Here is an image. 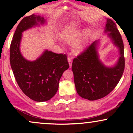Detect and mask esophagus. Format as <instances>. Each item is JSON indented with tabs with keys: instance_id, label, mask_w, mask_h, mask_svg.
<instances>
[{
	"instance_id": "1",
	"label": "esophagus",
	"mask_w": 133,
	"mask_h": 133,
	"mask_svg": "<svg viewBox=\"0 0 133 133\" xmlns=\"http://www.w3.org/2000/svg\"><path fill=\"white\" fill-rule=\"evenodd\" d=\"M68 60L70 68H71L72 62V57H70V56H68Z\"/></svg>"
}]
</instances>
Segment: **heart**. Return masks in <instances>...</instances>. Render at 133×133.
<instances>
[{"instance_id":"heart-1","label":"heart","mask_w":133,"mask_h":133,"mask_svg":"<svg viewBox=\"0 0 133 133\" xmlns=\"http://www.w3.org/2000/svg\"><path fill=\"white\" fill-rule=\"evenodd\" d=\"M81 30L77 25H68L64 30L62 32L61 37L67 43L72 44L74 42L78 39L80 36ZM88 33L84 32L82 36L76 42L73 47V51L76 54H78L84 48L86 44V39L88 37Z\"/></svg>"}]
</instances>
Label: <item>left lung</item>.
Instances as JSON below:
<instances>
[{"label":"left lung","instance_id":"8db88e82","mask_svg":"<svg viewBox=\"0 0 133 133\" xmlns=\"http://www.w3.org/2000/svg\"><path fill=\"white\" fill-rule=\"evenodd\" d=\"M106 31L110 32L108 35L120 50L119 59L114 68H107L99 60L97 41L74 58L72 64L77 94L90 101L99 99L109 94L119 82L124 70L123 41L116 25L111 19H107Z\"/></svg>","mask_w":133,"mask_h":133}]
</instances>
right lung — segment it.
<instances>
[{
	"mask_svg": "<svg viewBox=\"0 0 133 133\" xmlns=\"http://www.w3.org/2000/svg\"><path fill=\"white\" fill-rule=\"evenodd\" d=\"M43 24L41 16L32 14L25 17L18 24L10 46V63L18 86L30 99L43 102L51 99L59 88V80L69 67L66 54L45 51L35 61H28L20 52L22 32Z\"/></svg>",
	"mask_w": 133,
	"mask_h": 133,
	"instance_id": "add662e5",
	"label": "right lung"
}]
</instances>
